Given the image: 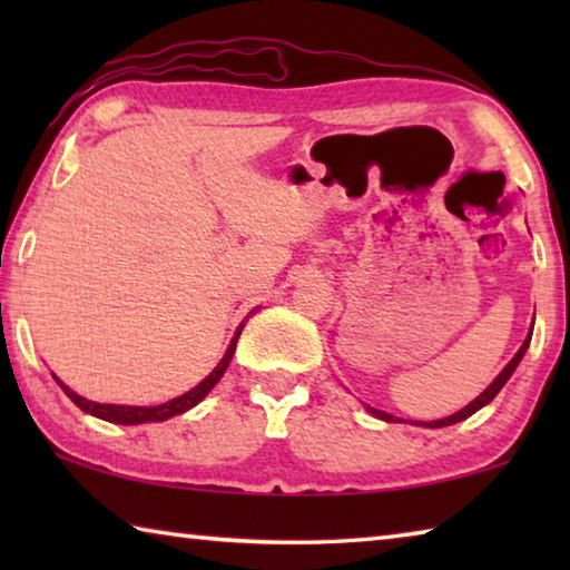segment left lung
<instances>
[{"instance_id": "8db88e82", "label": "left lung", "mask_w": 570, "mask_h": 570, "mask_svg": "<svg viewBox=\"0 0 570 570\" xmlns=\"http://www.w3.org/2000/svg\"><path fill=\"white\" fill-rule=\"evenodd\" d=\"M530 336H533V326H530V332H528V336H525V342H523V346H520V350L515 352V356L513 360H510L508 364H505V370L498 374V377L490 382V387L485 390V392H480V397H475L472 400L468 407H462L460 412H455V414H450V417H442V420H435V422H424L422 428H448V424H455V422H462V420H468L470 414H475L478 410H482L485 407V404H490L495 400V394L505 387V382L513 377V372H515V366L520 364V360H523V354H525V350L530 346ZM366 412L372 414V417H377V420H384V422H392L394 417L390 412H382V410H374V407H370V404H366Z\"/></svg>"}]
</instances>
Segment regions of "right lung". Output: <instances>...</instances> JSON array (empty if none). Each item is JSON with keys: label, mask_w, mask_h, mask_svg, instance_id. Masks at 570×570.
<instances>
[{"label": "right lung", "mask_w": 570, "mask_h": 570, "mask_svg": "<svg viewBox=\"0 0 570 570\" xmlns=\"http://www.w3.org/2000/svg\"><path fill=\"white\" fill-rule=\"evenodd\" d=\"M240 330H244V324H238V330H236V334H234V340H230V344H228L224 360H220V362L214 366V372H210L204 382H198L196 387L188 390L186 394H180V397L168 400V402H163V404H153V407H135V404H100V402L85 400V397H80V394L67 387L65 382L57 380L55 374H52V377H55V382L60 384V387L65 390L67 397H70L82 412L92 414V417H100V420H105V422H115V424L163 422V420L176 417V414L188 412L190 407H196V404H198L200 400H204L210 390L216 387L218 380L224 377V372L228 370L230 360H234V352H236V342H238V336H240Z\"/></svg>", "instance_id": "add662e5"}]
</instances>
